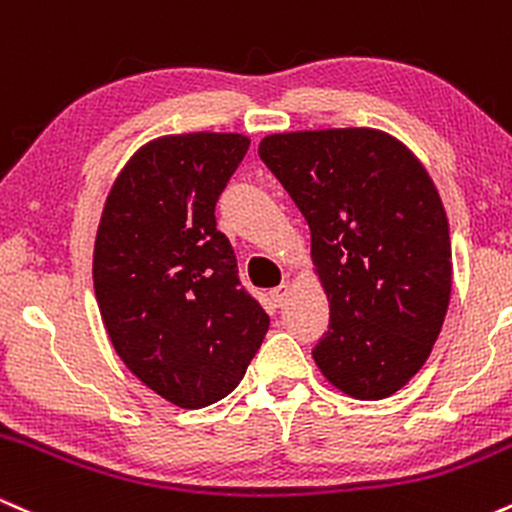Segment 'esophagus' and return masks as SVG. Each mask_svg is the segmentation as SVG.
I'll use <instances>...</instances> for the list:
<instances>
[{
	"label": "esophagus",
	"mask_w": 512,
	"mask_h": 512,
	"mask_svg": "<svg viewBox=\"0 0 512 512\" xmlns=\"http://www.w3.org/2000/svg\"><path fill=\"white\" fill-rule=\"evenodd\" d=\"M289 293H291V284H289V281H284V284L274 286V289L269 291V296H272V301L276 305H284L286 298H289Z\"/></svg>",
	"instance_id": "1"
}]
</instances>
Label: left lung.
I'll return each instance as SVG.
<instances>
[{"mask_svg": "<svg viewBox=\"0 0 512 512\" xmlns=\"http://www.w3.org/2000/svg\"><path fill=\"white\" fill-rule=\"evenodd\" d=\"M260 158L310 226L330 301L317 368L349 397L395 395L426 363L450 303L448 216L431 175L370 127L269 134Z\"/></svg>", "mask_w": 512, "mask_h": 512, "instance_id": "left-lung-1", "label": "left lung"}]
</instances>
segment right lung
Returning a JSON list of instances; mask_svg holds the SVG:
<instances>
[{"label":"right lung","instance_id":"obj_1","mask_svg":"<svg viewBox=\"0 0 512 512\" xmlns=\"http://www.w3.org/2000/svg\"><path fill=\"white\" fill-rule=\"evenodd\" d=\"M248 146L221 132L144 144L98 223L93 289L110 342L149 390L182 409L236 390L269 330L214 216Z\"/></svg>","mask_w":512,"mask_h":512}]
</instances>
